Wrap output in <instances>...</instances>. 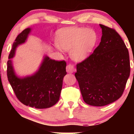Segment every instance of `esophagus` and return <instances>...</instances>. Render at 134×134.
Masks as SVG:
<instances>
[{"label": "esophagus", "mask_w": 134, "mask_h": 134, "mask_svg": "<svg viewBox=\"0 0 134 134\" xmlns=\"http://www.w3.org/2000/svg\"><path fill=\"white\" fill-rule=\"evenodd\" d=\"M66 71L69 73H72L75 71V68L74 65L72 64H68L66 66Z\"/></svg>", "instance_id": "1"}]
</instances>
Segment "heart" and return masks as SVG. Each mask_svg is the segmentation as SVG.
I'll return each mask as SVG.
<instances>
[{
	"label": "heart",
	"mask_w": 134,
	"mask_h": 134,
	"mask_svg": "<svg viewBox=\"0 0 134 134\" xmlns=\"http://www.w3.org/2000/svg\"><path fill=\"white\" fill-rule=\"evenodd\" d=\"M97 35L93 30L85 27H66L56 33L55 43L62 50L68 51L75 62L87 58L94 48Z\"/></svg>",
	"instance_id": "b5f03b06"
}]
</instances>
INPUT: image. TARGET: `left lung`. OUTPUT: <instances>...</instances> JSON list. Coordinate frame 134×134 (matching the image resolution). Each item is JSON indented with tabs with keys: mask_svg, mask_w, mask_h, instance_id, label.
<instances>
[{
	"mask_svg": "<svg viewBox=\"0 0 134 134\" xmlns=\"http://www.w3.org/2000/svg\"><path fill=\"white\" fill-rule=\"evenodd\" d=\"M102 37L93 54L77 64L75 73L83 99L104 106L122 96L130 75L129 51L115 29L99 24Z\"/></svg>",
	"mask_w": 134,
	"mask_h": 134,
	"instance_id": "8db88e82",
	"label": "left lung"
}]
</instances>
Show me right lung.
I'll return each mask as SVG.
<instances>
[{
    "mask_svg": "<svg viewBox=\"0 0 134 134\" xmlns=\"http://www.w3.org/2000/svg\"><path fill=\"white\" fill-rule=\"evenodd\" d=\"M31 29L18 35L12 46L7 62V77L14 94L21 102L36 109H47L58 101L66 74L65 61H55L45 56L39 69L34 75L19 78L14 72L11 58L18 45L26 41Z\"/></svg>",
    "mask_w": 134,
    "mask_h": 134,
    "instance_id": "add662e5",
    "label": "right lung"
}]
</instances>
